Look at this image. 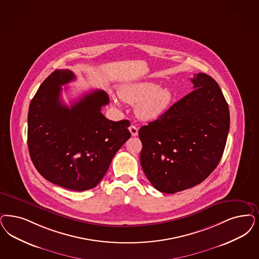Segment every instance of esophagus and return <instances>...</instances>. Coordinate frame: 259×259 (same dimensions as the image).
<instances>
[{"instance_id": "obj_1", "label": "esophagus", "mask_w": 259, "mask_h": 259, "mask_svg": "<svg viewBox=\"0 0 259 259\" xmlns=\"http://www.w3.org/2000/svg\"><path fill=\"white\" fill-rule=\"evenodd\" d=\"M129 131H130V133H131V135H132L133 137H137L138 134H139V129H138V127L135 126V125H131V126L129 127Z\"/></svg>"}]
</instances>
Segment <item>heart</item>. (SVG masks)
Wrapping results in <instances>:
<instances>
[{
    "instance_id": "heart-1",
    "label": "heart",
    "mask_w": 259,
    "mask_h": 259,
    "mask_svg": "<svg viewBox=\"0 0 259 259\" xmlns=\"http://www.w3.org/2000/svg\"><path fill=\"white\" fill-rule=\"evenodd\" d=\"M120 98L132 105H137L136 113L143 120L156 119L168 109L173 95L167 88L159 84L143 82L129 84L119 90Z\"/></svg>"
}]
</instances>
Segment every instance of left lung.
I'll return each mask as SVG.
<instances>
[{
    "label": "left lung",
    "instance_id": "8db88e82",
    "mask_svg": "<svg viewBox=\"0 0 259 259\" xmlns=\"http://www.w3.org/2000/svg\"><path fill=\"white\" fill-rule=\"evenodd\" d=\"M190 80L191 93L139 131L143 172L163 193L207 178L222 158L230 130L229 105L218 83L203 72Z\"/></svg>",
    "mask_w": 259,
    "mask_h": 259
}]
</instances>
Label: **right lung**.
I'll use <instances>...</instances> for the list:
<instances>
[{
  "label": "right lung",
  "mask_w": 259,
  "mask_h": 259,
  "mask_svg": "<svg viewBox=\"0 0 259 259\" xmlns=\"http://www.w3.org/2000/svg\"><path fill=\"white\" fill-rule=\"evenodd\" d=\"M74 79L70 70H55L41 84L29 104L27 145L46 180L84 191L98 186L131 133L129 120L113 121L102 115L101 108L109 103L102 90L85 95L71 107L65 105L61 86Z\"/></svg>",
  "instance_id": "obj_1"
}]
</instances>
